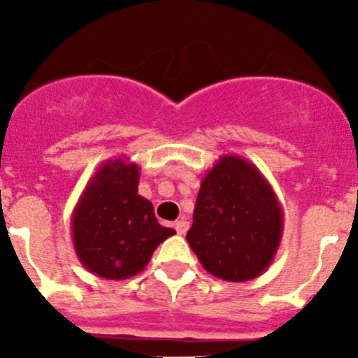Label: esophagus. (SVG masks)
Here are the masks:
<instances>
[{
    "label": "esophagus",
    "instance_id": "obj_1",
    "mask_svg": "<svg viewBox=\"0 0 358 358\" xmlns=\"http://www.w3.org/2000/svg\"><path fill=\"white\" fill-rule=\"evenodd\" d=\"M173 227H176V231H177V235H185L186 231H188V227H189V224L186 222V220H177L176 224H173Z\"/></svg>",
    "mask_w": 358,
    "mask_h": 358
}]
</instances>
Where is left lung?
<instances>
[{"label":"left lung","mask_w":358,"mask_h":358,"mask_svg":"<svg viewBox=\"0 0 358 358\" xmlns=\"http://www.w3.org/2000/svg\"><path fill=\"white\" fill-rule=\"evenodd\" d=\"M283 235V210L251 161L226 154L202 177L194 224L186 233L208 273L249 281L273 264Z\"/></svg>","instance_id":"1"}]
</instances>
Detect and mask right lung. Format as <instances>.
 I'll return each mask as SVG.
<instances>
[{
    "instance_id": "right-lung-1",
    "label": "right lung",
    "mask_w": 358,
    "mask_h": 358,
    "mask_svg": "<svg viewBox=\"0 0 358 358\" xmlns=\"http://www.w3.org/2000/svg\"><path fill=\"white\" fill-rule=\"evenodd\" d=\"M140 166L125 157L107 159L93 173L71 215L78 260L106 280L140 274L161 242L176 235L157 222L154 206L138 195Z\"/></svg>"
}]
</instances>
